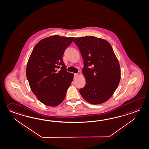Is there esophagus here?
Returning <instances> with one entry per match:
<instances>
[{
  "instance_id": "esophagus-1",
  "label": "esophagus",
  "mask_w": 149,
  "mask_h": 149,
  "mask_svg": "<svg viewBox=\"0 0 149 149\" xmlns=\"http://www.w3.org/2000/svg\"><path fill=\"white\" fill-rule=\"evenodd\" d=\"M77 75H78V74H76V73H74V77L75 79L76 77L77 76Z\"/></svg>"
}]
</instances>
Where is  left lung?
<instances>
[{"label":"left lung","instance_id":"obj_1","mask_svg":"<svg viewBox=\"0 0 149 149\" xmlns=\"http://www.w3.org/2000/svg\"><path fill=\"white\" fill-rule=\"evenodd\" d=\"M84 61L82 73L86 83L79 89L83 98L92 104H100L110 98L120 80V68L112 46L96 37L75 38Z\"/></svg>","mask_w":149,"mask_h":149}]
</instances>
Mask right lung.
I'll return each mask as SVG.
<instances>
[{
  "label": "right lung",
  "mask_w": 149,
  "mask_h": 149,
  "mask_svg": "<svg viewBox=\"0 0 149 149\" xmlns=\"http://www.w3.org/2000/svg\"><path fill=\"white\" fill-rule=\"evenodd\" d=\"M74 37H49L34 47L26 66L30 88L41 103L56 106L63 102L73 79L63 61L65 51Z\"/></svg>",
  "instance_id": "1"
}]
</instances>
